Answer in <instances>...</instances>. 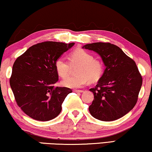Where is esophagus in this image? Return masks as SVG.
<instances>
[{"label":"esophagus","instance_id":"esophagus-1","mask_svg":"<svg viewBox=\"0 0 152 152\" xmlns=\"http://www.w3.org/2000/svg\"><path fill=\"white\" fill-rule=\"evenodd\" d=\"M74 91L76 92V93H83V90H76V89H74Z\"/></svg>","mask_w":152,"mask_h":152}]
</instances>
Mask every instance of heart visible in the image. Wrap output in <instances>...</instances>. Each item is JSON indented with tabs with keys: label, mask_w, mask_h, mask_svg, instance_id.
<instances>
[{
	"label": "heart",
	"mask_w": 152,
	"mask_h": 152,
	"mask_svg": "<svg viewBox=\"0 0 152 152\" xmlns=\"http://www.w3.org/2000/svg\"><path fill=\"white\" fill-rule=\"evenodd\" d=\"M70 63L62 57L58 58L54 63L56 71L58 76L65 78L71 72L72 66L80 65L77 70L78 76H70L63 79L62 85L64 87L76 89L80 88L89 80L94 83L99 80L104 72V65L100 60L94 59L93 54L83 49H76L69 56Z\"/></svg>",
	"instance_id": "obj_1"
}]
</instances>
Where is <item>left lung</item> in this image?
Wrapping results in <instances>:
<instances>
[{
  "mask_svg": "<svg viewBox=\"0 0 152 152\" xmlns=\"http://www.w3.org/2000/svg\"><path fill=\"white\" fill-rule=\"evenodd\" d=\"M83 48L101 56L106 66L98 85L89 91L94 99L89 110L94 118L110 121L121 118L137 104L142 79L134 60L110 43L86 44Z\"/></svg>",
  "mask_w": 152,
  "mask_h": 152,
  "instance_id": "1",
  "label": "left lung"
}]
</instances>
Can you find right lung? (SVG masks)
Segmentation results:
<instances>
[{
	"label": "right lung",
	"mask_w": 152,
	"mask_h": 152,
	"mask_svg": "<svg viewBox=\"0 0 152 152\" xmlns=\"http://www.w3.org/2000/svg\"><path fill=\"white\" fill-rule=\"evenodd\" d=\"M74 43L45 42L33 45L13 63L10 86L17 104L31 118L46 121L57 117L66 96L67 87H55L58 75L55 61Z\"/></svg>",
	"instance_id": "obj_1"
}]
</instances>
